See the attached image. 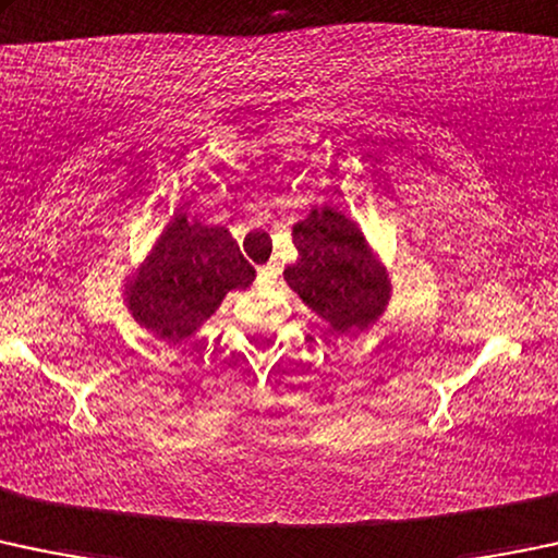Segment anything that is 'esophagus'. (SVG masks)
I'll list each match as a JSON object with an SVG mask.
<instances>
[{"label":"esophagus","mask_w":558,"mask_h":558,"mask_svg":"<svg viewBox=\"0 0 558 558\" xmlns=\"http://www.w3.org/2000/svg\"><path fill=\"white\" fill-rule=\"evenodd\" d=\"M275 278H278V267H275V264H264V267H259V283H272Z\"/></svg>","instance_id":"obj_1"}]
</instances>
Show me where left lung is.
<instances>
[{
  "mask_svg": "<svg viewBox=\"0 0 558 558\" xmlns=\"http://www.w3.org/2000/svg\"><path fill=\"white\" fill-rule=\"evenodd\" d=\"M296 264L283 278L337 333L366 331L390 302V275L361 227L333 205H315L294 225Z\"/></svg>",
  "mask_w": 558,
  "mask_h": 558,
  "instance_id": "obj_1",
  "label": "left lung"
}]
</instances>
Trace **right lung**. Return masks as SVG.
Listing matches in <instances>:
<instances>
[{"mask_svg": "<svg viewBox=\"0 0 558 558\" xmlns=\"http://www.w3.org/2000/svg\"><path fill=\"white\" fill-rule=\"evenodd\" d=\"M256 269L240 254L230 230L175 214L144 264L125 283V302L138 326L179 344L219 310L234 289H248Z\"/></svg>", "mask_w": 558, "mask_h": 558, "instance_id": "1", "label": "right lung"}]
</instances>
